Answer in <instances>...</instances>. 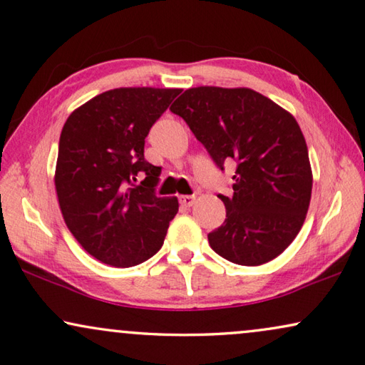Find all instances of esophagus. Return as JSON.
Wrapping results in <instances>:
<instances>
[{
  "mask_svg": "<svg viewBox=\"0 0 365 365\" xmlns=\"http://www.w3.org/2000/svg\"><path fill=\"white\" fill-rule=\"evenodd\" d=\"M178 201H180L182 207H191V205H193L195 201H196V196L195 195H185V196L178 197Z\"/></svg>",
  "mask_w": 365,
  "mask_h": 365,
  "instance_id": "esophagus-1",
  "label": "esophagus"
}]
</instances>
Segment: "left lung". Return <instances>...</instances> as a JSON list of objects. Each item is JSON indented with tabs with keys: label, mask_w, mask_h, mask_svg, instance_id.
Here are the masks:
<instances>
[{
	"label": "left lung",
	"mask_w": 365,
	"mask_h": 365,
	"mask_svg": "<svg viewBox=\"0 0 365 365\" xmlns=\"http://www.w3.org/2000/svg\"><path fill=\"white\" fill-rule=\"evenodd\" d=\"M217 168L236 161L233 196L210 247L236 264L273 260L295 240L313 188L308 148L295 118L247 88H191L172 103Z\"/></svg>",
	"instance_id": "8db88e82"
}]
</instances>
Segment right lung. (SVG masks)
Instances as JSON below:
<instances>
[{
	"instance_id": "obj_1",
	"label": "right lung",
	"mask_w": 365,
	"mask_h": 365,
	"mask_svg": "<svg viewBox=\"0 0 365 365\" xmlns=\"http://www.w3.org/2000/svg\"><path fill=\"white\" fill-rule=\"evenodd\" d=\"M180 92L111 89L63 124L56 168L63 220L86 252L111 267H135L153 257L178 212L177 197L156 196L161 168L145 160L143 147Z\"/></svg>"
}]
</instances>
